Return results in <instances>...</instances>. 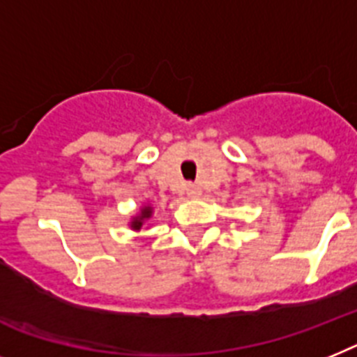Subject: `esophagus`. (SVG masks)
Here are the masks:
<instances>
[{"label": "esophagus", "mask_w": 357, "mask_h": 357, "mask_svg": "<svg viewBox=\"0 0 357 357\" xmlns=\"http://www.w3.org/2000/svg\"><path fill=\"white\" fill-rule=\"evenodd\" d=\"M185 193H188V197H199L200 195V190L197 188L195 184H190L188 188H185Z\"/></svg>", "instance_id": "esophagus-1"}]
</instances>
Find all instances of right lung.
Masks as SVG:
<instances>
[{
	"instance_id": "obj_1",
	"label": "right lung",
	"mask_w": 357,
	"mask_h": 357,
	"mask_svg": "<svg viewBox=\"0 0 357 357\" xmlns=\"http://www.w3.org/2000/svg\"><path fill=\"white\" fill-rule=\"evenodd\" d=\"M151 215H153V208H151V206H144L142 210H140V213H138L137 217H132L131 228L135 229V231H138V229L142 228L144 222H146V220L149 219Z\"/></svg>"
}]
</instances>
